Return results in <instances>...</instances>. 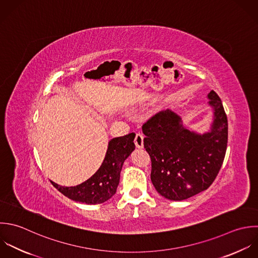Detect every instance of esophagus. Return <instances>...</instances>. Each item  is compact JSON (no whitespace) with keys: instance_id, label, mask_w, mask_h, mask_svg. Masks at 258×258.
Wrapping results in <instances>:
<instances>
[{"instance_id":"1","label":"esophagus","mask_w":258,"mask_h":258,"mask_svg":"<svg viewBox=\"0 0 258 258\" xmlns=\"http://www.w3.org/2000/svg\"><path fill=\"white\" fill-rule=\"evenodd\" d=\"M135 144L137 146V148L142 149L144 148V137L141 133L136 134V138H135Z\"/></svg>"}]
</instances>
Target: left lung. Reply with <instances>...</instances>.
Segmentation results:
<instances>
[{
  "instance_id": "obj_1",
  "label": "left lung",
  "mask_w": 258,
  "mask_h": 258,
  "mask_svg": "<svg viewBox=\"0 0 258 258\" xmlns=\"http://www.w3.org/2000/svg\"><path fill=\"white\" fill-rule=\"evenodd\" d=\"M208 98L214 110L209 133L187 130L170 109L156 113L142 126L144 147L152 161V183L167 199L181 201L208 189L221 169L228 140L227 115L214 90Z\"/></svg>"
}]
</instances>
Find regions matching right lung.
<instances>
[{
	"instance_id": "1",
	"label": "right lung",
	"mask_w": 258,
	"mask_h": 258,
	"mask_svg": "<svg viewBox=\"0 0 258 258\" xmlns=\"http://www.w3.org/2000/svg\"><path fill=\"white\" fill-rule=\"evenodd\" d=\"M136 135L131 133L109 141L105 158L96 173L85 182L74 187L52 185L67 198L88 205L100 204L110 199L119 184L120 171L125 159L135 150Z\"/></svg>"
}]
</instances>
